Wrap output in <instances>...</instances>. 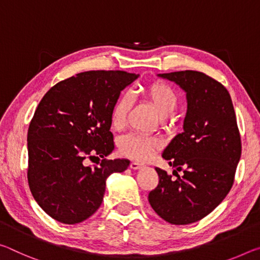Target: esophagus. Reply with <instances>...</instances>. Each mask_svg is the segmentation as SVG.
Returning a JSON list of instances; mask_svg holds the SVG:
<instances>
[{
	"label": "esophagus",
	"mask_w": 260,
	"mask_h": 260,
	"mask_svg": "<svg viewBox=\"0 0 260 260\" xmlns=\"http://www.w3.org/2000/svg\"><path fill=\"white\" fill-rule=\"evenodd\" d=\"M129 167H131V169H133V170H138V169H141L143 167V164L139 163V162H131Z\"/></svg>",
	"instance_id": "esophagus-1"
}]
</instances>
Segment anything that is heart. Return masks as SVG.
I'll use <instances>...</instances> for the list:
<instances>
[{
  "mask_svg": "<svg viewBox=\"0 0 260 260\" xmlns=\"http://www.w3.org/2000/svg\"><path fill=\"white\" fill-rule=\"evenodd\" d=\"M142 96L150 103L164 120L178 108V94L171 85L163 81H155L141 90ZM132 108V98L128 93H122L114 102L111 109L110 121L113 128L120 129L126 125L127 115ZM162 147V140L147 135L128 134L119 142V150L126 157L137 160H146L152 152Z\"/></svg>",
  "mask_w": 260,
  "mask_h": 260,
  "instance_id": "1",
  "label": "heart"
}]
</instances>
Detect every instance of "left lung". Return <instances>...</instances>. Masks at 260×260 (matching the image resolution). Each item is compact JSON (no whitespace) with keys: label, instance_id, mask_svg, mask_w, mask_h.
Wrapping results in <instances>:
<instances>
[{"label":"left lung","instance_id":"left-lung-1","mask_svg":"<svg viewBox=\"0 0 260 260\" xmlns=\"http://www.w3.org/2000/svg\"><path fill=\"white\" fill-rule=\"evenodd\" d=\"M158 76L186 92L184 131L162 154L172 168L185 169L183 176L171 179L167 171L155 168L159 182L148 200L169 223L189 224L213 212L229 193L241 158V135L232 98L220 82L196 71Z\"/></svg>","mask_w":260,"mask_h":260}]
</instances>
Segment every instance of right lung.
Here are the masks:
<instances>
[{
  "label": "right lung",
  "instance_id": "obj_1",
  "mask_svg": "<svg viewBox=\"0 0 260 260\" xmlns=\"http://www.w3.org/2000/svg\"><path fill=\"white\" fill-rule=\"evenodd\" d=\"M139 75L90 71L56 83L40 101L27 131V182L35 200L53 219L75 224L102 205L106 178L129 160L106 159L114 149L110 113L121 90ZM101 157L100 166L83 163Z\"/></svg>",
  "mask_w": 260,
  "mask_h": 260
}]
</instances>
